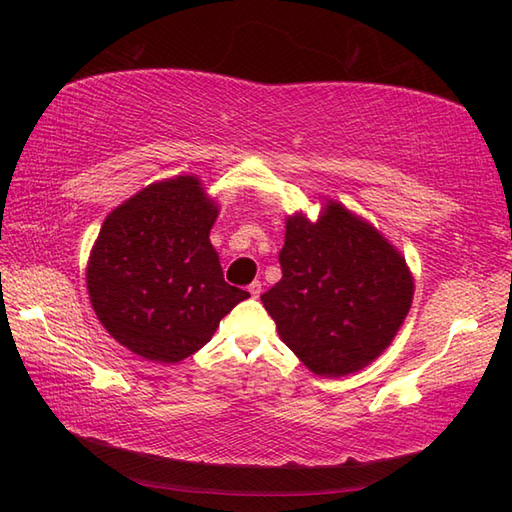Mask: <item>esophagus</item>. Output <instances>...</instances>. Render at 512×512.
<instances>
[{
	"label": "esophagus",
	"instance_id": "1",
	"mask_svg": "<svg viewBox=\"0 0 512 512\" xmlns=\"http://www.w3.org/2000/svg\"><path fill=\"white\" fill-rule=\"evenodd\" d=\"M248 292H250V297L257 299L259 295H262V284H259V281H253V284L248 286Z\"/></svg>",
	"mask_w": 512,
	"mask_h": 512
}]
</instances>
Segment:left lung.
Listing matches in <instances>:
<instances>
[{
  "label": "left lung",
  "mask_w": 512,
  "mask_h": 512,
  "mask_svg": "<svg viewBox=\"0 0 512 512\" xmlns=\"http://www.w3.org/2000/svg\"><path fill=\"white\" fill-rule=\"evenodd\" d=\"M281 279L262 295L277 332L319 376H347L387 350L413 299L405 257L363 217L325 202L286 220Z\"/></svg>",
  "instance_id": "1"
}]
</instances>
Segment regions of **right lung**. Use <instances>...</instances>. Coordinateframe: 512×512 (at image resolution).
<instances>
[{"mask_svg":"<svg viewBox=\"0 0 512 512\" xmlns=\"http://www.w3.org/2000/svg\"><path fill=\"white\" fill-rule=\"evenodd\" d=\"M215 217L195 176L149 184L105 217L85 279L96 317L127 350L180 363L250 297L224 281Z\"/></svg>","mask_w":512,"mask_h":512,"instance_id":"add662e5","label":"right lung"}]
</instances>
